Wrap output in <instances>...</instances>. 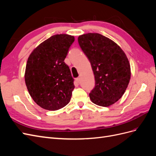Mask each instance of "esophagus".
<instances>
[{
    "label": "esophagus",
    "mask_w": 156,
    "mask_h": 156,
    "mask_svg": "<svg viewBox=\"0 0 156 156\" xmlns=\"http://www.w3.org/2000/svg\"><path fill=\"white\" fill-rule=\"evenodd\" d=\"M75 81H76V82L77 83H79L80 82V78L79 77H77V78H76V79H75Z\"/></svg>",
    "instance_id": "obj_1"
}]
</instances>
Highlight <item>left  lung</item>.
Instances as JSON below:
<instances>
[{"label":"left lung","instance_id":"1","mask_svg":"<svg viewBox=\"0 0 156 156\" xmlns=\"http://www.w3.org/2000/svg\"><path fill=\"white\" fill-rule=\"evenodd\" d=\"M78 42L87 56L95 77L89 94L95 104L108 107L123 96L131 77L129 62L115 42L98 33L79 36Z\"/></svg>","mask_w":156,"mask_h":156}]
</instances>
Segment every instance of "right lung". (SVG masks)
Segmentation results:
<instances>
[{
    "mask_svg": "<svg viewBox=\"0 0 156 156\" xmlns=\"http://www.w3.org/2000/svg\"><path fill=\"white\" fill-rule=\"evenodd\" d=\"M75 37L56 34L42 42L28 58L25 80L30 96L46 110L56 111L69 102L74 79L64 62Z\"/></svg>",
    "mask_w": 156,
    "mask_h": 156,
    "instance_id": "right-lung-1",
    "label": "right lung"
}]
</instances>
